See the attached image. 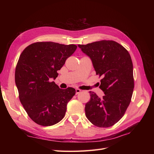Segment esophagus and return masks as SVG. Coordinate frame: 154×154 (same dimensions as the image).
Returning a JSON list of instances; mask_svg holds the SVG:
<instances>
[{
	"instance_id": "1",
	"label": "esophagus",
	"mask_w": 154,
	"mask_h": 154,
	"mask_svg": "<svg viewBox=\"0 0 154 154\" xmlns=\"http://www.w3.org/2000/svg\"><path fill=\"white\" fill-rule=\"evenodd\" d=\"M81 92V90L79 89V88H76V94H78Z\"/></svg>"
}]
</instances>
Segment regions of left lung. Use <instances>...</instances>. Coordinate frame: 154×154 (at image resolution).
<instances>
[{
  "mask_svg": "<svg viewBox=\"0 0 154 154\" xmlns=\"http://www.w3.org/2000/svg\"><path fill=\"white\" fill-rule=\"evenodd\" d=\"M78 47L91 58L96 74L102 77L100 88L105 94L100 98L89 92L91 100L85 107L86 117L96 127H112L124 116L131 101L134 88L131 57L123 46L113 40Z\"/></svg>",
  "mask_w": 154,
  "mask_h": 154,
  "instance_id": "obj_1",
  "label": "left lung"
}]
</instances>
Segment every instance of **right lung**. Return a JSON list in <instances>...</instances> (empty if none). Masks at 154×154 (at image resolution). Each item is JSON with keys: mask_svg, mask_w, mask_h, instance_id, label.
Here are the masks:
<instances>
[{"mask_svg": "<svg viewBox=\"0 0 154 154\" xmlns=\"http://www.w3.org/2000/svg\"><path fill=\"white\" fill-rule=\"evenodd\" d=\"M77 46L52 42H39L27 46L21 53L15 69V83L21 103L36 124L48 127L65 116L67 105L76 90L62 89L54 82L67 58Z\"/></svg>", "mask_w": 154, "mask_h": 154, "instance_id": "obj_1", "label": "right lung"}]
</instances>
